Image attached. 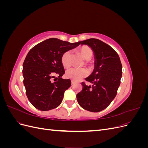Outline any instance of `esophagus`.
<instances>
[{
	"mask_svg": "<svg viewBox=\"0 0 148 148\" xmlns=\"http://www.w3.org/2000/svg\"><path fill=\"white\" fill-rule=\"evenodd\" d=\"M71 84H72V85L75 84V82H74V81H73V80H71Z\"/></svg>",
	"mask_w": 148,
	"mask_h": 148,
	"instance_id": "1",
	"label": "esophagus"
}]
</instances>
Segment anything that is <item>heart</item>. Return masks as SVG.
I'll use <instances>...</instances> for the list:
<instances>
[{"label": "heart", "instance_id": "obj_1", "mask_svg": "<svg viewBox=\"0 0 148 148\" xmlns=\"http://www.w3.org/2000/svg\"><path fill=\"white\" fill-rule=\"evenodd\" d=\"M79 52L83 59L86 60L90 59L93 55V51L92 49L88 46H83L79 49ZM71 52L70 51H66L63 53L61 57L62 64L64 67H69L70 65L71 61ZM88 74V71L84 68H77L72 67L66 71V77L70 79L78 81V80L85 77Z\"/></svg>", "mask_w": 148, "mask_h": 148}]
</instances>
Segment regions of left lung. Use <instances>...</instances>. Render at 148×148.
<instances>
[{"mask_svg":"<svg viewBox=\"0 0 148 148\" xmlns=\"http://www.w3.org/2000/svg\"><path fill=\"white\" fill-rule=\"evenodd\" d=\"M95 52V68L85 80L92 84L82 83V90L77 95L82 108L98 112L107 108L117 95L122 75V65L118 53L108 44L99 39L91 38L80 41Z\"/></svg>","mask_w":148,"mask_h":148,"instance_id":"left-lung-1","label":"left lung"}]
</instances>
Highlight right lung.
I'll return each instance as SVG.
<instances>
[{"instance_id": "obj_1", "label": "right lung", "mask_w": 148, "mask_h": 148, "mask_svg": "<svg viewBox=\"0 0 148 148\" xmlns=\"http://www.w3.org/2000/svg\"><path fill=\"white\" fill-rule=\"evenodd\" d=\"M79 44L49 38L30 49L23 64V84L28 99L35 108L46 111L61 104L65 90L71 86L70 79L61 78L65 73L61 57ZM55 75L58 78L53 82Z\"/></svg>"}]
</instances>
